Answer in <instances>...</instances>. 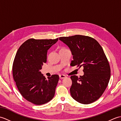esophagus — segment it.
<instances>
[{"instance_id":"obj_1","label":"esophagus","mask_w":121,"mask_h":121,"mask_svg":"<svg viewBox=\"0 0 121 121\" xmlns=\"http://www.w3.org/2000/svg\"><path fill=\"white\" fill-rule=\"evenodd\" d=\"M66 76L65 75H62V74H60V75H59V78H60V79H63V78H66Z\"/></svg>"}]
</instances>
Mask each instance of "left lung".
<instances>
[{"instance_id":"obj_1","label":"left lung","mask_w":121,"mask_h":121,"mask_svg":"<svg viewBox=\"0 0 121 121\" xmlns=\"http://www.w3.org/2000/svg\"><path fill=\"white\" fill-rule=\"evenodd\" d=\"M67 45L73 60L71 65L83 66L84 75H72L70 93L79 103L87 104L101 96L111 75L110 65L103 49L96 40L86 36L76 35L59 38Z\"/></svg>"}]
</instances>
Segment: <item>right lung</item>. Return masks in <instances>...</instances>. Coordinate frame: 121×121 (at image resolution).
I'll return each mask as SVG.
<instances>
[{"label": "right lung", "mask_w": 121, "mask_h": 121, "mask_svg": "<svg viewBox=\"0 0 121 121\" xmlns=\"http://www.w3.org/2000/svg\"><path fill=\"white\" fill-rule=\"evenodd\" d=\"M58 40L29 39L20 46L15 55L12 66L14 80L22 96L34 104L47 103L55 96L59 75L46 78L40 70L47 61L48 50Z\"/></svg>", "instance_id": "obj_1"}]
</instances>
